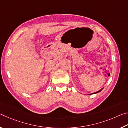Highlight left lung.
Instances as JSON below:
<instances>
[{
  "instance_id": "left-lung-1",
  "label": "left lung",
  "mask_w": 128,
  "mask_h": 128,
  "mask_svg": "<svg viewBox=\"0 0 128 128\" xmlns=\"http://www.w3.org/2000/svg\"><path fill=\"white\" fill-rule=\"evenodd\" d=\"M103 88H102L101 90H99V91H98V92H94V93H92V94H96V93H98V92H100V91L103 89Z\"/></svg>"
}]
</instances>
